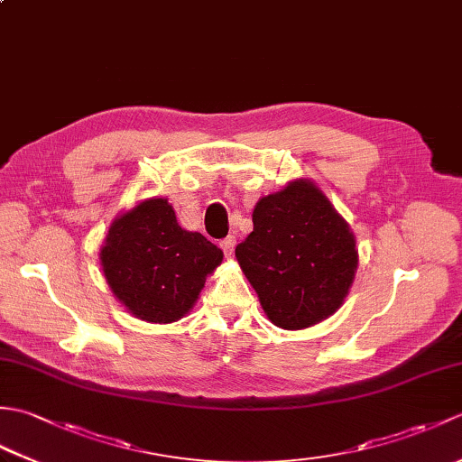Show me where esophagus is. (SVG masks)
I'll list each match as a JSON object with an SVG mask.
<instances>
[{
    "mask_svg": "<svg viewBox=\"0 0 462 462\" xmlns=\"http://www.w3.org/2000/svg\"><path fill=\"white\" fill-rule=\"evenodd\" d=\"M234 246H236V238H234V236H226L224 240H220V248H222L226 256H232Z\"/></svg>",
    "mask_w": 462,
    "mask_h": 462,
    "instance_id": "34e87169",
    "label": "esophagus"
}]
</instances>
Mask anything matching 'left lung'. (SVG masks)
<instances>
[{"label": "left lung", "instance_id": "left-lung-1", "mask_svg": "<svg viewBox=\"0 0 462 462\" xmlns=\"http://www.w3.org/2000/svg\"><path fill=\"white\" fill-rule=\"evenodd\" d=\"M252 222L236 258L273 326L306 329L333 316L359 258L349 224L328 196L306 179L291 180L258 200Z\"/></svg>", "mask_w": 462, "mask_h": 462}]
</instances>
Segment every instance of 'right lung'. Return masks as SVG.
Listing matches in <instances>:
<instances>
[{
    "label": "right lung",
    "mask_w": 462,
    "mask_h": 462,
    "mask_svg": "<svg viewBox=\"0 0 462 462\" xmlns=\"http://www.w3.org/2000/svg\"><path fill=\"white\" fill-rule=\"evenodd\" d=\"M222 258V250L200 232L180 228L166 199L143 200L116 216L101 248L115 298L151 323L184 318Z\"/></svg>",
    "instance_id": "obj_1"
}]
</instances>
